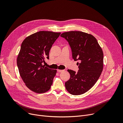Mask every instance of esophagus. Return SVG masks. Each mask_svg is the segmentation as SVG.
Wrapping results in <instances>:
<instances>
[{
  "instance_id": "1",
  "label": "esophagus",
  "mask_w": 123,
  "mask_h": 123,
  "mask_svg": "<svg viewBox=\"0 0 123 123\" xmlns=\"http://www.w3.org/2000/svg\"><path fill=\"white\" fill-rule=\"evenodd\" d=\"M57 71L58 72H62V71H63V70H59V69H57Z\"/></svg>"
}]
</instances>
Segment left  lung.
Here are the masks:
<instances>
[{
  "label": "left lung",
  "mask_w": 123,
  "mask_h": 123,
  "mask_svg": "<svg viewBox=\"0 0 123 123\" xmlns=\"http://www.w3.org/2000/svg\"><path fill=\"white\" fill-rule=\"evenodd\" d=\"M71 49L74 61L79 60L78 71H67L70 78L65 88L72 95H79L87 92L96 83L103 68V53L96 39L81 31H69L61 34Z\"/></svg>",
  "instance_id": "left-lung-1"
}]
</instances>
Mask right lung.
I'll list each match as a JSON object with an SVG mask.
<instances>
[{
  "label": "right lung",
  "instance_id": "obj_1",
  "mask_svg": "<svg viewBox=\"0 0 123 123\" xmlns=\"http://www.w3.org/2000/svg\"><path fill=\"white\" fill-rule=\"evenodd\" d=\"M61 33L40 31L26 38L17 59L19 73L31 91L45 93L50 89L57 71L43 65L49 59V51Z\"/></svg>",
  "mask_w": 123,
  "mask_h": 123
}]
</instances>
